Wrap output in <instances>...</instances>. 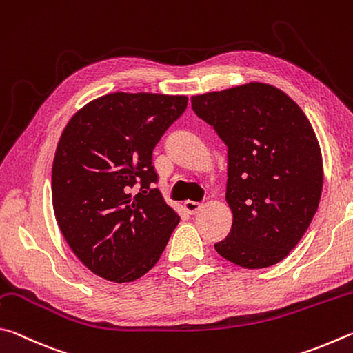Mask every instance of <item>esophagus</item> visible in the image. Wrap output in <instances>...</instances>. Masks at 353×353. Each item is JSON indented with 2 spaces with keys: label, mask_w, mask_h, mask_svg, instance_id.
I'll return each instance as SVG.
<instances>
[{
  "label": "esophagus",
  "mask_w": 353,
  "mask_h": 353,
  "mask_svg": "<svg viewBox=\"0 0 353 353\" xmlns=\"http://www.w3.org/2000/svg\"><path fill=\"white\" fill-rule=\"evenodd\" d=\"M201 208H203V205H200V203H195V201H184V209H186V211L189 212V214H199L200 211H201Z\"/></svg>",
  "instance_id": "1"
}]
</instances>
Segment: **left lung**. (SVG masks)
Here are the masks:
<instances>
[{"label":"left lung","instance_id":"1","mask_svg":"<svg viewBox=\"0 0 353 353\" xmlns=\"http://www.w3.org/2000/svg\"><path fill=\"white\" fill-rule=\"evenodd\" d=\"M190 102L228 145L232 226L215 250L248 270L283 261L310 226L323 192V154L310 121L282 90L261 82Z\"/></svg>","mask_w":353,"mask_h":353}]
</instances>
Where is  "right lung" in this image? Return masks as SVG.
<instances>
[{"label": "right lung", "instance_id": "obj_1", "mask_svg": "<svg viewBox=\"0 0 353 353\" xmlns=\"http://www.w3.org/2000/svg\"><path fill=\"white\" fill-rule=\"evenodd\" d=\"M186 107V96L111 92L80 108L61 133L52 164L55 220L96 276L133 282L163 254L180 217L150 188L158 180L152 152Z\"/></svg>", "mask_w": 353, "mask_h": 353}]
</instances>
